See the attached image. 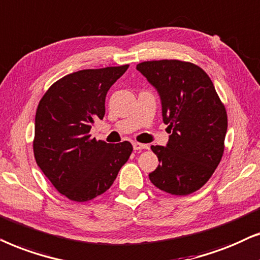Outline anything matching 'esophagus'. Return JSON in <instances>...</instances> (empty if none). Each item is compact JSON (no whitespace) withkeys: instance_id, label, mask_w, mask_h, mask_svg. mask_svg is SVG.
Here are the masks:
<instances>
[{"instance_id":"1","label":"esophagus","mask_w":260,"mask_h":260,"mask_svg":"<svg viewBox=\"0 0 260 260\" xmlns=\"http://www.w3.org/2000/svg\"><path fill=\"white\" fill-rule=\"evenodd\" d=\"M133 148H134V151H141V150H145V148H148V146L145 144L133 143Z\"/></svg>"}]
</instances>
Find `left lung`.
I'll list each match as a JSON object with an SVG mask.
<instances>
[{"label":"left lung","instance_id":"obj_1","mask_svg":"<svg viewBox=\"0 0 260 260\" xmlns=\"http://www.w3.org/2000/svg\"><path fill=\"white\" fill-rule=\"evenodd\" d=\"M137 70L157 90L168 124L166 146H151L159 165L150 181L172 195H189L208 182L223 154L227 114L209 76L195 64L153 60Z\"/></svg>","mask_w":260,"mask_h":260}]
</instances>
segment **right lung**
Listing matches in <instances>:
<instances>
[{
  "mask_svg": "<svg viewBox=\"0 0 260 260\" xmlns=\"http://www.w3.org/2000/svg\"><path fill=\"white\" fill-rule=\"evenodd\" d=\"M128 65L81 70L57 81L40 100L34 121V157L61 195L76 202L95 199L115 181L133 147L90 138L103 119L106 96Z\"/></svg>",
  "mask_w": 260,
  "mask_h": 260,
  "instance_id": "obj_1",
  "label": "right lung"
}]
</instances>
